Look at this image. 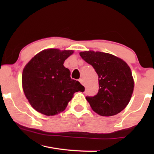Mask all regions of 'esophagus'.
<instances>
[{"label":"esophagus","instance_id":"obj_1","mask_svg":"<svg viewBox=\"0 0 154 154\" xmlns=\"http://www.w3.org/2000/svg\"><path fill=\"white\" fill-rule=\"evenodd\" d=\"M79 82H80V83H81L83 85H85V83H84L83 79H79Z\"/></svg>","mask_w":154,"mask_h":154}]
</instances>
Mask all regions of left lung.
<instances>
[{
	"label": "left lung",
	"instance_id": "obj_1",
	"mask_svg": "<svg viewBox=\"0 0 154 154\" xmlns=\"http://www.w3.org/2000/svg\"><path fill=\"white\" fill-rule=\"evenodd\" d=\"M80 55L98 75V93L86 97L92 110L102 116H112L123 111L134 90L132 71L127 63L113 54L92 50L81 52Z\"/></svg>",
	"mask_w": 154,
	"mask_h": 154
}]
</instances>
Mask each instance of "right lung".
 Instances as JSON below:
<instances>
[{"instance_id": "right-lung-1", "label": "right lung", "mask_w": 154, "mask_h": 154, "mask_svg": "<svg viewBox=\"0 0 154 154\" xmlns=\"http://www.w3.org/2000/svg\"><path fill=\"white\" fill-rule=\"evenodd\" d=\"M73 50L47 49L29 61L22 72L24 94L31 106L45 116H54L66 109L75 92L85 88L71 79L69 69L64 66Z\"/></svg>"}]
</instances>
